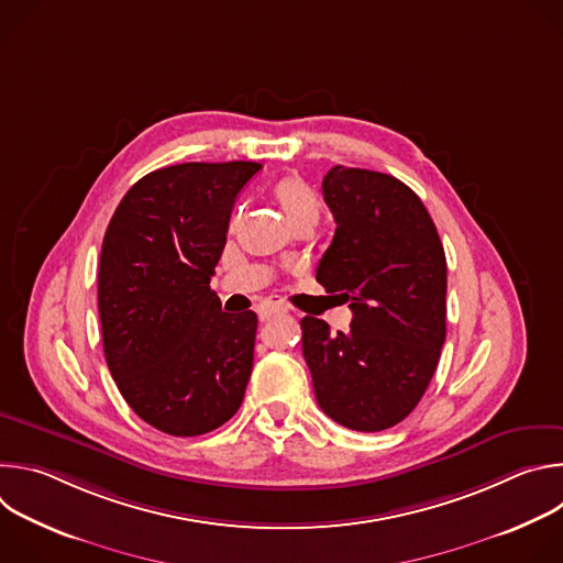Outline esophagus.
<instances>
[{"label": "esophagus", "mask_w": 563, "mask_h": 563, "mask_svg": "<svg viewBox=\"0 0 563 563\" xmlns=\"http://www.w3.org/2000/svg\"><path fill=\"white\" fill-rule=\"evenodd\" d=\"M287 309L285 305H278V302H267L263 309H261V320L265 323V320H272L274 316H283Z\"/></svg>", "instance_id": "34e87169"}]
</instances>
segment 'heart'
<instances>
[{
  "mask_svg": "<svg viewBox=\"0 0 563 563\" xmlns=\"http://www.w3.org/2000/svg\"><path fill=\"white\" fill-rule=\"evenodd\" d=\"M272 196L291 227L300 220H316L320 213V200L316 191L298 176L278 180L272 189Z\"/></svg>",
  "mask_w": 563,
  "mask_h": 563,
  "instance_id": "heart-1",
  "label": "heart"
}]
</instances>
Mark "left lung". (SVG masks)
<instances>
[{
    "instance_id": "8db88e82",
    "label": "left lung",
    "mask_w": 563,
    "mask_h": 563,
    "mask_svg": "<svg viewBox=\"0 0 563 563\" xmlns=\"http://www.w3.org/2000/svg\"><path fill=\"white\" fill-rule=\"evenodd\" d=\"M323 196L332 245L316 269L354 313L350 332L305 316L302 354L320 410L356 432L404 421L426 394L445 343L448 265L421 198L400 180L332 167Z\"/></svg>"
}]
</instances>
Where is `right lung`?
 <instances>
[{
  "label": "right lung",
  "mask_w": 563,
  "mask_h": 563,
  "mask_svg": "<svg viewBox=\"0 0 563 563\" xmlns=\"http://www.w3.org/2000/svg\"><path fill=\"white\" fill-rule=\"evenodd\" d=\"M258 163H185L146 174L102 243L98 307L111 376L131 410L172 437L227 423L243 404L258 316L209 287L233 202Z\"/></svg>",
  "instance_id": "obj_1"
}]
</instances>
